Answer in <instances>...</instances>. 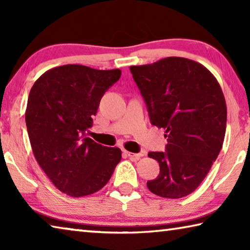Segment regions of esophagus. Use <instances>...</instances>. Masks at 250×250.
Masks as SVG:
<instances>
[{
	"instance_id": "obj_1",
	"label": "esophagus",
	"mask_w": 250,
	"mask_h": 250,
	"mask_svg": "<svg viewBox=\"0 0 250 250\" xmlns=\"http://www.w3.org/2000/svg\"><path fill=\"white\" fill-rule=\"evenodd\" d=\"M125 153H126V155H128L131 160H134V161L139 160L143 155L141 153H132V152H128V151H125Z\"/></svg>"
}]
</instances>
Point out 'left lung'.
Here are the masks:
<instances>
[{
  "label": "left lung",
  "mask_w": 250,
  "mask_h": 250,
  "mask_svg": "<svg viewBox=\"0 0 250 250\" xmlns=\"http://www.w3.org/2000/svg\"><path fill=\"white\" fill-rule=\"evenodd\" d=\"M150 121L166 130V152H150L160 174L147 181L161 197H184L200 186L217 159L225 138L227 108L217 79L200 62L167 57L131 66Z\"/></svg>",
  "instance_id": "1"
}]
</instances>
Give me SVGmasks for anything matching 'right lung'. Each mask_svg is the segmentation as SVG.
I'll return each instance as SVG.
<instances>
[{"label": "right lung", "mask_w": 250, "mask_h": 250, "mask_svg": "<svg viewBox=\"0 0 250 250\" xmlns=\"http://www.w3.org/2000/svg\"><path fill=\"white\" fill-rule=\"evenodd\" d=\"M120 76V69L64 65L45 71L29 91L25 121L34 156L67 195L98 192L120 162L119 147L86 137L101 98Z\"/></svg>", "instance_id": "1"}]
</instances>
